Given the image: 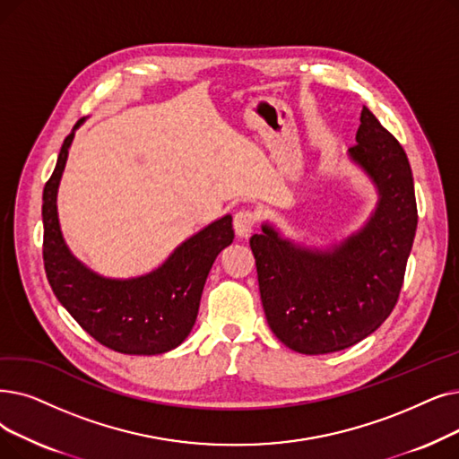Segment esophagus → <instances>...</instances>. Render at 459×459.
<instances>
[{
  "mask_svg": "<svg viewBox=\"0 0 459 459\" xmlns=\"http://www.w3.org/2000/svg\"><path fill=\"white\" fill-rule=\"evenodd\" d=\"M234 230L240 238H247L256 223V215L251 210H240L234 215Z\"/></svg>",
  "mask_w": 459,
  "mask_h": 459,
  "instance_id": "esophagus-1",
  "label": "esophagus"
}]
</instances>
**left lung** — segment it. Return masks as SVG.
Returning <instances> with one entry per match:
<instances>
[{
    "instance_id": "1",
    "label": "left lung",
    "mask_w": 459,
    "mask_h": 459,
    "mask_svg": "<svg viewBox=\"0 0 459 459\" xmlns=\"http://www.w3.org/2000/svg\"><path fill=\"white\" fill-rule=\"evenodd\" d=\"M349 153L381 193L360 232L326 253L294 247L268 225L249 240L268 326L302 354L343 351L386 321L414 240L418 212L407 153L366 107Z\"/></svg>"
}]
</instances>
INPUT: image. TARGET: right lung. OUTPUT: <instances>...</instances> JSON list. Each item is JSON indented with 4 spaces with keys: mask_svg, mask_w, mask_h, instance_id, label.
Returning a JSON list of instances; mask_svg holds the SVG:
<instances>
[{
    "mask_svg": "<svg viewBox=\"0 0 459 459\" xmlns=\"http://www.w3.org/2000/svg\"><path fill=\"white\" fill-rule=\"evenodd\" d=\"M73 134L65 136L43 191V261L48 283L59 304L101 345L124 354L172 351L196 321L215 256L232 244V217L225 215L189 238L148 275L127 281L99 277L69 253L57 223L56 193Z\"/></svg>",
    "mask_w": 459,
    "mask_h": 459,
    "instance_id": "1",
    "label": "right lung"
}]
</instances>
